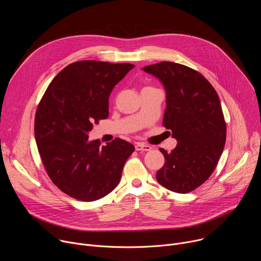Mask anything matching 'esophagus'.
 Returning a JSON list of instances; mask_svg holds the SVG:
<instances>
[{
  "label": "esophagus",
  "mask_w": 261,
  "mask_h": 261,
  "mask_svg": "<svg viewBox=\"0 0 261 261\" xmlns=\"http://www.w3.org/2000/svg\"><path fill=\"white\" fill-rule=\"evenodd\" d=\"M135 150L136 151H151L152 150V146L148 145V144H144L143 142H137L135 144Z\"/></svg>",
  "instance_id": "1"
}]
</instances>
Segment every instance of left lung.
<instances>
[{
    "label": "left lung",
    "instance_id": "8db88e82",
    "mask_svg": "<svg viewBox=\"0 0 261 261\" xmlns=\"http://www.w3.org/2000/svg\"><path fill=\"white\" fill-rule=\"evenodd\" d=\"M142 70L164 86L163 126L177 140L170 153L160 148L166 162L156 178L166 189L189 193L216 168L226 140V124L219 96L208 81L187 66L160 62Z\"/></svg>",
    "mask_w": 261,
    "mask_h": 261
}]
</instances>
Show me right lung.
I'll list each match as a JSON object with an SVG mask.
<instances>
[{
	"label": "right lung",
	"mask_w": 261,
	"mask_h": 261,
	"mask_svg": "<svg viewBox=\"0 0 261 261\" xmlns=\"http://www.w3.org/2000/svg\"><path fill=\"white\" fill-rule=\"evenodd\" d=\"M133 68L128 63H72L53 80L37 107L34 130L41 160L53 182L73 198L94 201L110 193L135 150L121 138L100 146L88 135L107 119L111 91Z\"/></svg>",
	"instance_id": "add662e5"
}]
</instances>
